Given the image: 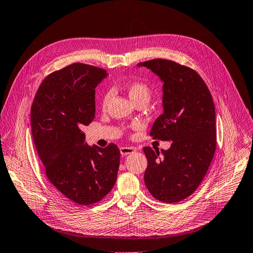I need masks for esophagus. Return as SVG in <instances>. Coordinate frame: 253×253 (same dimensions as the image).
Instances as JSON below:
<instances>
[{
	"mask_svg": "<svg viewBox=\"0 0 253 253\" xmlns=\"http://www.w3.org/2000/svg\"><path fill=\"white\" fill-rule=\"evenodd\" d=\"M120 153H122V155H127V154H130L136 151V149L134 147H127V146H123L120 147Z\"/></svg>",
	"mask_w": 253,
	"mask_h": 253,
	"instance_id": "obj_1",
	"label": "esophagus"
}]
</instances>
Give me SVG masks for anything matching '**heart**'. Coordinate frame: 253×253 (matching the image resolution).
I'll return each instance as SVG.
<instances>
[{
  "mask_svg": "<svg viewBox=\"0 0 253 253\" xmlns=\"http://www.w3.org/2000/svg\"><path fill=\"white\" fill-rule=\"evenodd\" d=\"M126 92L128 94L129 99L133 101L135 104L138 102H146L148 103L151 95L152 89L147 83L143 81H134L126 86ZM111 98V92L106 91L102 97V107L106 108L107 104L109 103Z\"/></svg>",
  "mask_w": 253,
  "mask_h": 253,
  "instance_id": "heart-1",
  "label": "heart"
}]
</instances>
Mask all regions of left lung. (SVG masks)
<instances>
[{
    "label": "left lung",
    "instance_id": "8db88e82",
    "mask_svg": "<svg viewBox=\"0 0 253 253\" xmlns=\"http://www.w3.org/2000/svg\"><path fill=\"white\" fill-rule=\"evenodd\" d=\"M163 81L164 112L150 130L153 139L172 141L168 150L144 147L148 166L144 181L152 197L178 203L189 197L205 177L216 148L215 107L195 70L169 59L138 64Z\"/></svg>",
    "mask_w": 253,
    "mask_h": 253
}]
</instances>
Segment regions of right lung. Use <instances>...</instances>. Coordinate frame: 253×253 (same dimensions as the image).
I'll list each match as a JSON object with an SVG mask.
<instances>
[{
	"mask_svg": "<svg viewBox=\"0 0 253 253\" xmlns=\"http://www.w3.org/2000/svg\"><path fill=\"white\" fill-rule=\"evenodd\" d=\"M106 70L73 64L48 75L31 108L32 136L53 186L79 205L100 202L113 188L120 151L84 143L81 130L94 118V94Z\"/></svg>",
	"mask_w": 253,
	"mask_h": 253,
	"instance_id": "add662e5",
	"label": "right lung"
}]
</instances>
